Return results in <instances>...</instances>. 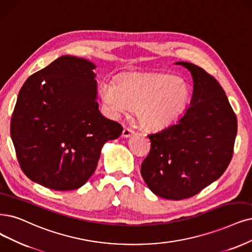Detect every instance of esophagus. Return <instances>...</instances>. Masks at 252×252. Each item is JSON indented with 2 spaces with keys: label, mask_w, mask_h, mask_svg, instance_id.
Here are the masks:
<instances>
[{
  "label": "esophagus",
  "mask_w": 252,
  "mask_h": 252,
  "mask_svg": "<svg viewBox=\"0 0 252 252\" xmlns=\"http://www.w3.org/2000/svg\"><path fill=\"white\" fill-rule=\"evenodd\" d=\"M133 134H134L133 129L128 128V127H125L124 131H123V134H121V136H123L124 138H128V137H131Z\"/></svg>",
  "instance_id": "esophagus-1"
}]
</instances>
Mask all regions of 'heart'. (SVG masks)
<instances>
[{"label": "heart", "instance_id": "1", "mask_svg": "<svg viewBox=\"0 0 252 252\" xmlns=\"http://www.w3.org/2000/svg\"><path fill=\"white\" fill-rule=\"evenodd\" d=\"M99 95L113 115L136 108L137 119L146 129L169 126L189 99V88L183 79L168 73L128 72L117 82L102 80Z\"/></svg>", "mask_w": 252, "mask_h": 252}]
</instances>
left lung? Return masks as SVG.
Returning <instances> with one entry per match:
<instances>
[{"label":"left lung","mask_w":252,"mask_h":252,"mask_svg":"<svg viewBox=\"0 0 252 252\" xmlns=\"http://www.w3.org/2000/svg\"><path fill=\"white\" fill-rule=\"evenodd\" d=\"M174 64L191 72L190 107L178 123L148 135L152 147L141 164V175L157 196L181 200L197 194L225 171L234 153L238 124L216 79L195 64Z\"/></svg>","instance_id":"8db88e82"}]
</instances>
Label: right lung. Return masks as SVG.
<instances>
[{
  "mask_svg": "<svg viewBox=\"0 0 252 252\" xmlns=\"http://www.w3.org/2000/svg\"><path fill=\"white\" fill-rule=\"evenodd\" d=\"M95 67L64 55L28 78L18 93L10 125L16 157L28 178L45 188L82 187L104 144L123 133L98 110Z\"/></svg>",
  "mask_w": 252,
  "mask_h": 252,
  "instance_id": "add662e5",
  "label": "right lung"
}]
</instances>
